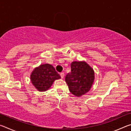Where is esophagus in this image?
<instances>
[{
	"label": "esophagus",
	"mask_w": 131,
	"mask_h": 131,
	"mask_svg": "<svg viewBox=\"0 0 131 131\" xmlns=\"http://www.w3.org/2000/svg\"><path fill=\"white\" fill-rule=\"evenodd\" d=\"M60 76L61 77L62 79H63L64 77V76H65V74H64V73H60Z\"/></svg>",
	"instance_id": "obj_1"
}]
</instances>
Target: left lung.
Instances as JSON below:
<instances>
[{"label":"left lung","mask_w":131,"mask_h":131,"mask_svg":"<svg viewBox=\"0 0 131 131\" xmlns=\"http://www.w3.org/2000/svg\"><path fill=\"white\" fill-rule=\"evenodd\" d=\"M94 80V69L84 61L72 62L71 72L65 77L70 92L79 97L89 91Z\"/></svg>","instance_id":"1"}]
</instances>
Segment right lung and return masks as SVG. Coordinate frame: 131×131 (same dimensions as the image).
Segmentation results:
<instances>
[{
	"mask_svg": "<svg viewBox=\"0 0 131 131\" xmlns=\"http://www.w3.org/2000/svg\"><path fill=\"white\" fill-rule=\"evenodd\" d=\"M30 78L31 83L37 91L44 92L51 87L55 80L61 79V76L52 65L45 63L35 68Z\"/></svg>",
	"mask_w": 131,
	"mask_h": 131,
	"instance_id": "add662e5",
	"label": "right lung"
}]
</instances>
